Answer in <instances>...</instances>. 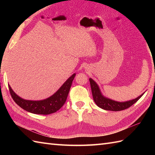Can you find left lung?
Instances as JSON below:
<instances>
[{
    "label": "left lung",
    "instance_id": "8db88e82",
    "mask_svg": "<svg viewBox=\"0 0 155 155\" xmlns=\"http://www.w3.org/2000/svg\"><path fill=\"white\" fill-rule=\"evenodd\" d=\"M89 81L94 101L95 102V103H96V104L98 107L103 108L104 110L112 111H120L127 109V108H129L130 107L132 106L133 104L137 103V102L139 100V98L144 94V93L140 95L139 97L135 98V99L120 103V102L114 101L109 99V98L104 97L103 95H102L97 84L95 83L92 78H89Z\"/></svg>",
    "mask_w": 155,
    "mask_h": 155
}]
</instances>
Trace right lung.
Segmentation results:
<instances>
[{"instance_id": "obj_1", "label": "right lung", "mask_w": 155, "mask_h": 155, "mask_svg": "<svg viewBox=\"0 0 155 155\" xmlns=\"http://www.w3.org/2000/svg\"><path fill=\"white\" fill-rule=\"evenodd\" d=\"M74 77L75 74H73L69 77L52 96L39 101L22 99L15 93L10 85H8V88L12 99L24 110L34 114H50L58 110L65 103Z\"/></svg>"}]
</instances>
